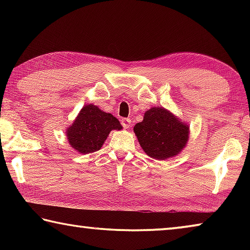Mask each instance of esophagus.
Listing matches in <instances>:
<instances>
[{"mask_svg":"<svg viewBox=\"0 0 250 250\" xmlns=\"http://www.w3.org/2000/svg\"><path fill=\"white\" fill-rule=\"evenodd\" d=\"M121 125L124 126L125 129H128L131 126V120L128 119V118H124V119L121 120Z\"/></svg>","mask_w":250,"mask_h":250,"instance_id":"obj_1","label":"esophagus"}]
</instances>
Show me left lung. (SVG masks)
I'll use <instances>...</instances> for the list:
<instances>
[{
  "instance_id": "obj_1",
  "label": "left lung",
  "mask_w": 250,
  "mask_h": 250,
  "mask_svg": "<svg viewBox=\"0 0 250 250\" xmlns=\"http://www.w3.org/2000/svg\"><path fill=\"white\" fill-rule=\"evenodd\" d=\"M133 131L142 150L156 160L179 154L189 137L188 125L161 107L146 110L143 120L134 125Z\"/></svg>"
}]
</instances>
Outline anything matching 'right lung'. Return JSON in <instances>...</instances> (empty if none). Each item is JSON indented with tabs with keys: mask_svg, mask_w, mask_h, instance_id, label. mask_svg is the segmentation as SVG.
<instances>
[{
	"mask_svg": "<svg viewBox=\"0 0 250 250\" xmlns=\"http://www.w3.org/2000/svg\"><path fill=\"white\" fill-rule=\"evenodd\" d=\"M121 129L122 125L116 117L89 104L80 110L66 134L73 149L87 154L100 150L110 131Z\"/></svg>",
	"mask_w": 250,
	"mask_h": 250,
	"instance_id": "obj_1",
	"label": "right lung"
}]
</instances>
